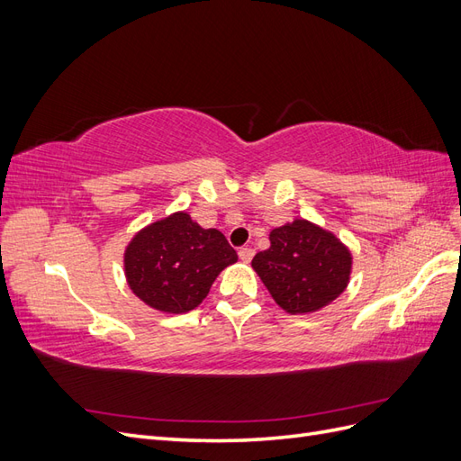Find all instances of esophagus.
I'll use <instances>...</instances> for the list:
<instances>
[{
	"instance_id": "esophagus-1",
	"label": "esophagus",
	"mask_w": 461,
	"mask_h": 461,
	"mask_svg": "<svg viewBox=\"0 0 461 461\" xmlns=\"http://www.w3.org/2000/svg\"><path fill=\"white\" fill-rule=\"evenodd\" d=\"M239 256H240V259H242L244 263H249V259L254 258V249L249 248V246H244V248L239 249Z\"/></svg>"
}]
</instances>
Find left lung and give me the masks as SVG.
I'll use <instances>...</instances> for the list:
<instances>
[{"label":"left lung","instance_id":"obj_1","mask_svg":"<svg viewBox=\"0 0 461 461\" xmlns=\"http://www.w3.org/2000/svg\"><path fill=\"white\" fill-rule=\"evenodd\" d=\"M271 246L252 267L265 288L290 315L313 313L337 300L350 283L352 252L330 230L294 219L269 232Z\"/></svg>","mask_w":461,"mask_h":461}]
</instances>
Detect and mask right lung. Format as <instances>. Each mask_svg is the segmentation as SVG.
Segmentation results:
<instances>
[{"instance_id":"obj_1","label":"right lung","mask_w":461,"mask_h":461,"mask_svg":"<svg viewBox=\"0 0 461 461\" xmlns=\"http://www.w3.org/2000/svg\"><path fill=\"white\" fill-rule=\"evenodd\" d=\"M239 261L225 234L202 229L188 212L138 230L124 248V276L136 298L163 313H186L205 300L219 273Z\"/></svg>"}]
</instances>
